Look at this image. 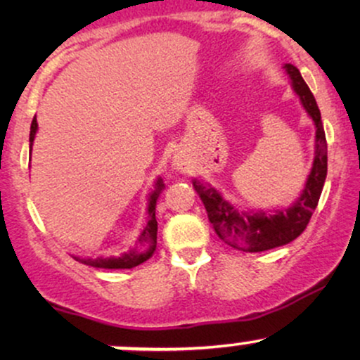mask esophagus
Returning a JSON list of instances; mask_svg holds the SVG:
<instances>
[{
    "instance_id": "obj_1",
    "label": "esophagus",
    "mask_w": 360,
    "mask_h": 360,
    "mask_svg": "<svg viewBox=\"0 0 360 360\" xmlns=\"http://www.w3.org/2000/svg\"><path fill=\"white\" fill-rule=\"evenodd\" d=\"M174 167L177 169V171L181 172H189V169H191V166H189V162L186 159H183V157L177 155L174 159Z\"/></svg>"
}]
</instances>
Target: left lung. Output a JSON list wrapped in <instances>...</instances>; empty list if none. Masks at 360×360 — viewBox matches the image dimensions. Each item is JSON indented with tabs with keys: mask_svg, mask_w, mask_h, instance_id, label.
Returning <instances> with one entry per match:
<instances>
[{
	"mask_svg": "<svg viewBox=\"0 0 360 360\" xmlns=\"http://www.w3.org/2000/svg\"><path fill=\"white\" fill-rule=\"evenodd\" d=\"M289 77L292 81V88L303 103L304 110L313 118L316 127L315 140V160H313L311 172H309L303 193L296 200L291 208L276 214L260 213H240L233 208L229 201L221 198V194L214 188H205L198 181L193 186L203 201L210 221L223 242L230 247L243 252H264L276 247L286 245L307 229L309 218L315 212L321 189H323L326 177V139L321 115L318 110L315 96L309 91L298 69L292 64L284 65Z\"/></svg>",
	"mask_w": 360,
	"mask_h": 360,
	"instance_id": "obj_1",
	"label": "left lung"
}]
</instances>
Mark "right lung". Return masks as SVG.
Segmentation results:
<instances>
[{
  "instance_id": "add662e5",
  "label": "right lung",
  "mask_w": 360,
  "mask_h": 360,
  "mask_svg": "<svg viewBox=\"0 0 360 360\" xmlns=\"http://www.w3.org/2000/svg\"><path fill=\"white\" fill-rule=\"evenodd\" d=\"M37 118L32 120L30 127V154H32V142H34L35 134H37ZM164 189L162 179H157L155 189L148 196V206H147V225L143 229V232L140 233V237L135 242V245L131 247L130 252L120 255V257H98V259H81L74 257L79 262L86 264L91 267H100V269H131V267H137L139 264L146 262L147 259L152 257L155 247H157V220H155V205L159 200V194Z\"/></svg>"
}]
</instances>
